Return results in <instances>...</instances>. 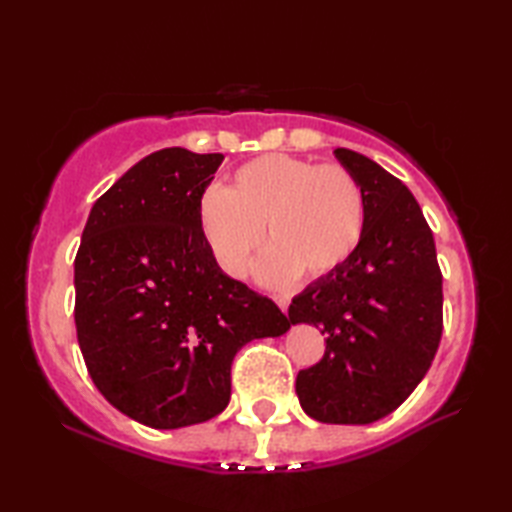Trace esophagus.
I'll list each match as a JSON object with an SVG mask.
<instances>
[{
    "mask_svg": "<svg viewBox=\"0 0 512 512\" xmlns=\"http://www.w3.org/2000/svg\"><path fill=\"white\" fill-rule=\"evenodd\" d=\"M275 301H277V306L281 308V312H288V306H290V301H288V297H275Z\"/></svg>",
    "mask_w": 512,
    "mask_h": 512,
    "instance_id": "1",
    "label": "esophagus"
}]
</instances>
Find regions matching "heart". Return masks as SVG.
I'll use <instances>...</instances> for the list:
<instances>
[{
    "label": "heart",
    "mask_w": 512,
    "mask_h": 512,
    "mask_svg": "<svg viewBox=\"0 0 512 512\" xmlns=\"http://www.w3.org/2000/svg\"><path fill=\"white\" fill-rule=\"evenodd\" d=\"M198 224L224 273L239 277L268 235L275 246L257 277L288 286L323 277L354 255L365 231V195L350 171L270 154L235 173V187L211 182L198 198Z\"/></svg>",
    "instance_id": "heart-1"
}]
</instances>
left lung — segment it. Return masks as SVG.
<instances>
[{
  "label": "left lung",
  "mask_w": 512,
  "mask_h": 512,
  "mask_svg": "<svg viewBox=\"0 0 512 512\" xmlns=\"http://www.w3.org/2000/svg\"><path fill=\"white\" fill-rule=\"evenodd\" d=\"M336 160L365 195V231L354 255L292 299L288 317L325 334V354L297 374L310 418L369 424L409 398L442 336V273L420 204L398 178L352 149Z\"/></svg>",
  "instance_id": "8db88e82"
}]
</instances>
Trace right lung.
<instances>
[{"label": "right lung", "mask_w": 512, "mask_h": 512, "mask_svg": "<svg viewBox=\"0 0 512 512\" xmlns=\"http://www.w3.org/2000/svg\"><path fill=\"white\" fill-rule=\"evenodd\" d=\"M222 154L154 151L94 202L74 259L76 339L96 389L132 420L180 429L222 413L231 365L292 321L222 273L198 198Z\"/></svg>", "instance_id": "1"}]
</instances>
